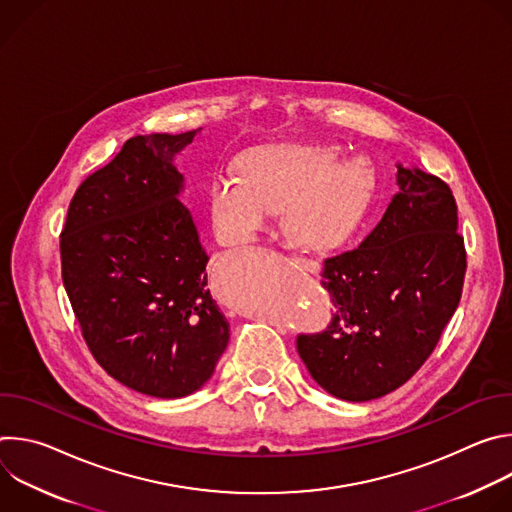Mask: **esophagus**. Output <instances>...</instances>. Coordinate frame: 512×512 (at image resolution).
<instances>
[{"mask_svg":"<svg viewBox=\"0 0 512 512\" xmlns=\"http://www.w3.org/2000/svg\"><path fill=\"white\" fill-rule=\"evenodd\" d=\"M291 261L302 265V267H306V269H310V271H314L316 265H318L314 259H308V257H291Z\"/></svg>","mask_w":512,"mask_h":512,"instance_id":"esophagus-1","label":"esophagus"}]
</instances>
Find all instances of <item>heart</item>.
<instances>
[{"label": "heart", "mask_w": 512, "mask_h": 512, "mask_svg": "<svg viewBox=\"0 0 512 512\" xmlns=\"http://www.w3.org/2000/svg\"><path fill=\"white\" fill-rule=\"evenodd\" d=\"M334 143H283L243 156L239 174L210 182L208 212L223 243L241 245L263 233L275 210L304 247L342 243L367 214L377 168L367 156L344 158Z\"/></svg>", "instance_id": "b5f03b06"}]
</instances>
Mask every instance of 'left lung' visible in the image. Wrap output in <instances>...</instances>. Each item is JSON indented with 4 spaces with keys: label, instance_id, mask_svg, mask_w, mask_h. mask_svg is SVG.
I'll use <instances>...</instances> for the list:
<instances>
[{
    "label": "left lung",
    "instance_id": "8db88e82",
    "mask_svg": "<svg viewBox=\"0 0 512 512\" xmlns=\"http://www.w3.org/2000/svg\"><path fill=\"white\" fill-rule=\"evenodd\" d=\"M397 186L371 235L324 261L330 324L296 340L312 379L352 403L407 383L462 298L466 249L450 186L401 164Z\"/></svg>",
    "mask_w": 512,
    "mask_h": 512
}]
</instances>
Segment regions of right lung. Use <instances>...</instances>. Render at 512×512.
Wrapping results in <instances>:
<instances>
[{"mask_svg":"<svg viewBox=\"0 0 512 512\" xmlns=\"http://www.w3.org/2000/svg\"><path fill=\"white\" fill-rule=\"evenodd\" d=\"M198 131L127 139L79 186L60 233L62 281L89 350L115 381L158 399L198 391L229 344L174 166Z\"/></svg>","mask_w":512,"mask_h":512,"instance_id":"1","label":"right lung"}]
</instances>
